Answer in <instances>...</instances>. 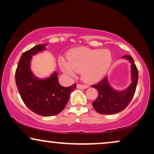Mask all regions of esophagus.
Here are the masks:
<instances>
[{"mask_svg":"<svg viewBox=\"0 0 154 154\" xmlns=\"http://www.w3.org/2000/svg\"><path fill=\"white\" fill-rule=\"evenodd\" d=\"M77 87L78 88H84V89H85V88H88V85H87L77 84Z\"/></svg>","mask_w":154,"mask_h":154,"instance_id":"34e87169","label":"esophagus"}]
</instances>
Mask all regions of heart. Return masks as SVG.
Segmentation results:
<instances>
[{
  "label": "heart",
  "mask_w": 154,
  "mask_h": 154,
  "mask_svg": "<svg viewBox=\"0 0 154 154\" xmlns=\"http://www.w3.org/2000/svg\"><path fill=\"white\" fill-rule=\"evenodd\" d=\"M67 60L68 62L60 60V66L63 72L74 76L75 72H81L85 81L93 82L99 80L106 73L112 61V56L108 49L80 47L70 51L67 54Z\"/></svg>",
  "instance_id": "1"
}]
</instances>
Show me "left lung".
Instances as JSON below:
<instances>
[{
  "label": "left lung",
  "mask_w": 154,
  "mask_h": 154,
  "mask_svg": "<svg viewBox=\"0 0 154 154\" xmlns=\"http://www.w3.org/2000/svg\"><path fill=\"white\" fill-rule=\"evenodd\" d=\"M122 58L128 59L131 63L132 82L127 89L122 91L114 90L110 86L106 77L100 82L91 86L98 92V98L92 104L95 110L99 114H114L123 111L135 95L138 80V71L131 56L125 55Z\"/></svg>",
  "instance_id": "8db88e82"
}]
</instances>
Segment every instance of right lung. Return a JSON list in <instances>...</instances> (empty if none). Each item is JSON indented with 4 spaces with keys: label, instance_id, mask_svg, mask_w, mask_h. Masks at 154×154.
Segmentation results:
<instances>
[{
    "label": "right lung",
    "instance_id": "obj_1",
    "mask_svg": "<svg viewBox=\"0 0 154 154\" xmlns=\"http://www.w3.org/2000/svg\"><path fill=\"white\" fill-rule=\"evenodd\" d=\"M44 45H35L23 53L15 72V79L21 98L24 104L38 115L54 116L64 109L76 84L64 88L59 84L58 74L50 77L39 79L30 69L32 56L45 50Z\"/></svg>",
    "mask_w": 154,
    "mask_h": 154
}]
</instances>
